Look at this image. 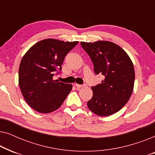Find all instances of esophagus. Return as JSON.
<instances>
[{
	"mask_svg": "<svg viewBox=\"0 0 155 155\" xmlns=\"http://www.w3.org/2000/svg\"><path fill=\"white\" fill-rule=\"evenodd\" d=\"M85 85H84V84H75V87L77 88H78V89H80V88H82V87H84Z\"/></svg>",
	"mask_w": 155,
	"mask_h": 155,
	"instance_id": "obj_1",
	"label": "esophagus"
}]
</instances>
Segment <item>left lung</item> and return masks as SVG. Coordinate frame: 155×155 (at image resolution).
<instances>
[{"label":"left lung","mask_w":155,"mask_h":155,"mask_svg":"<svg viewBox=\"0 0 155 155\" xmlns=\"http://www.w3.org/2000/svg\"><path fill=\"white\" fill-rule=\"evenodd\" d=\"M94 65V73L103 75L101 83L92 87L93 96L87 101L91 111L108 116L120 111L132 94L135 81L133 62L121 47L109 41L80 42Z\"/></svg>","instance_id":"left-lung-1"}]
</instances>
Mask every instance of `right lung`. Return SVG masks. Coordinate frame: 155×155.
<instances>
[{
  "label": "right lung",
  "instance_id": "add662e5",
  "mask_svg": "<svg viewBox=\"0 0 155 155\" xmlns=\"http://www.w3.org/2000/svg\"><path fill=\"white\" fill-rule=\"evenodd\" d=\"M78 41L46 39L38 41L26 52L19 67V86L25 101L34 110L42 114L56 111L73 87L54 80L53 76L66 54Z\"/></svg>",
  "mask_w": 155,
  "mask_h": 155
}]
</instances>
